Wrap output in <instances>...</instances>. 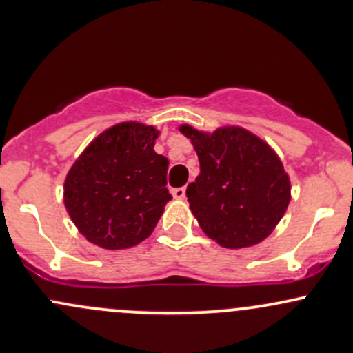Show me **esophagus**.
Returning <instances> with one entry per match:
<instances>
[{"instance_id": "34e87169", "label": "esophagus", "mask_w": 353, "mask_h": 353, "mask_svg": "<svg viewBox=\"0 0 353 353\" xmlns=\"http://www.w3.org/2000/svg\"><path fill=\"white\" fill-rule=\"evenodd\" d=\"M173 196L178 200H185V196H187V188H175V190H173Z\"/></svg>"}]
</instances>
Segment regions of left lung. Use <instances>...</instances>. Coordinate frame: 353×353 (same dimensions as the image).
Instances as JSON below:
<instances>
[{"label":"left lung","mask_w":353,"mask_h":353,"mask_svg":"<svg viewBox=\"0 0 353 353\" xmlns=\"http://www.w3.org/2000/svg\"><path fill=\"white\" fill-rule=\"evenodd\" d=\"M180 132L200 161V175L187 187V196L203 232L227 249L263 242L291 200L290 176L276 151L239 126L205 132L181 124Z\"/></svg>","instance_id":"8db88e82"}]
</instances>
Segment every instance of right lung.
Here are the masks:
<instances>
[{
  "label": "right lung",
  "instance_id": "obj_1",
  "mask_svg": "<svg viewBox=\"0 0 353 353\" xmlns=\"http://www.w3.org/2000/svg\"><path fill=\"white\" fill-rule=\"evenodd\" d=\"M160 131L126 121L102 131L63 183V203L87 241L117 251L151 236L165 205L168 160L153 150Z\"/></svg>",
  "mask_w": 353,
  "mask_h": 353
}]
</instances>
